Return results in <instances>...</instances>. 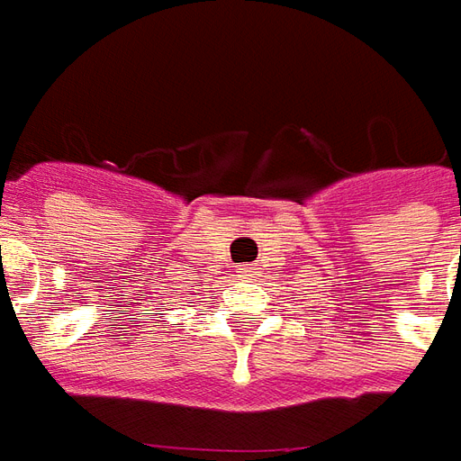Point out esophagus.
<instances>
[{
  "label": "esophagus",
  "mask_w": 461,
  "mask_h": 461,
  "mask_svg": "<svg viewBox=\"0 0 461 461\" xmlns=\"http://www.w3.org/2000/svg\"><path fill=\"white\" fill-rule=\"evenodd\" d=\"M236 276L238 279H253V276H256V267H253V264H240V267L236 268Z\"/></svg>",
  "instance_id": "esophagus-1"
}]
</instances>
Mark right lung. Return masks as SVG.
I'll list each match as a JSON object with an SVG mask.
<instances>
[{
	"instance_id": "obj_1",
	"label": "right lung",
	"mask_w": 461,
	"mask_h": 461,
	"mask_svg": "<svg viewBox=\"0 0 461 461\" xmlns=\"http://www.w3.org/2000/svg\"><path fill=\"white\" fill-rule=\"evenodd\" d=\"M169 304H172V302H169Z\"/></svg>"
}]
</instances>
